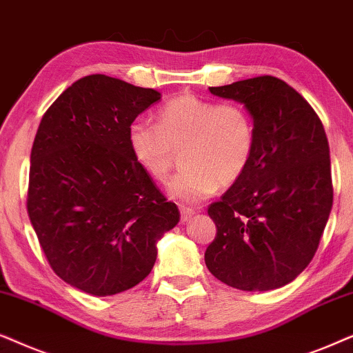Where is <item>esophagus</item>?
I'll list each match as a JSON object with an SVG mask.
<instances>
[{"label":"esophagus","instance_id":"34e87169","mask_svg":"<svg viewBox=\"0 0 353 353\" xmlns=\"http://www.w3.org/2000/svg\"><path fill=\"white\" fill-rule=\"evenodd\" d=\"M194 214H195L194 210L185 208V206H181V221H182V223H187V221H189Z\"/></svg>","mask_w":353,"mask_h":353}]
</instances>
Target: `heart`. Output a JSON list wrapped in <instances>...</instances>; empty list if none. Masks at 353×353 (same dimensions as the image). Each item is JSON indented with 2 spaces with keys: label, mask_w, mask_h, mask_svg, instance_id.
<instances>
[{
  "label": "heart",
  "mask_w": 353,
  "mask_h": 353,
  "mask_svg": "<svg viewBox=\"0 0 353 353\" xmlns=\"http://www.w3.org/2000/svg\"><path fill=\"white\" fill-rule=\"evenodd\" d=\"M130 153L157 182L166 184L176 150L182 169L169 194L196 205L242 177L255 152V124L245 108L179 95L157 111V124L137 119L129 125Z\"/></svg>",
  "instance_id": "1"
}]
</instances>
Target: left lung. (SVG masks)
Returning <instances> with one entry per match:
<instances>
[{
  "instance_id": "left-lung-1",
  "label": "left lung",
  "mask_w": 353,
  "mask_h": 353,
  "mask_svg": "<svg viewBox=\"0 0 353 353\" xmlns=\"http://www.w3.org/2000/svg\"><path fill=\"white\" fill-rule=\"evenodd\" d=\"M242 103L255 124V152L239 181L208 206L211 274L231 288L265 292L289 284L314 256L332 208L330 145L316 112L271 75L210 87Z\"/></svg>"
}]
</instances>
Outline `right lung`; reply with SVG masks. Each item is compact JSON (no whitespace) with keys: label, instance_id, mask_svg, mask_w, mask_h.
Returning <instances> with one entry per match:
<instances>
[{"label":"right lung","instance_id":"add662e5","mask_svg":"<svg viewBox=\"0 0 353 353\" xmlns=\"http://www.w3.org/2000/svg\"><path fill=\"white\" fill-rule=\"evenodd\" d=\"M161 93L93 74L45 112L30 153L27 211L46 260L64 283L97 297L147 278L157 243L179 223L135 161L128 130Z\"/></svg>","mask_w":353,"mask_h":353}]
</instances>
